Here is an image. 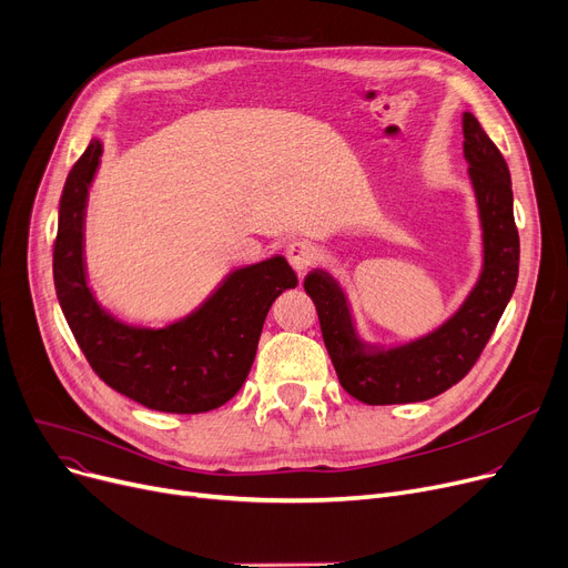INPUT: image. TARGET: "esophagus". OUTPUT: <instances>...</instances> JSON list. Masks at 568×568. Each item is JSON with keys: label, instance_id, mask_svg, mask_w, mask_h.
<instances>
[{"label": "esophagus", "instance_id": "1", "mask_svg": "<svg viewBox=\"0 0 568 568\" xmlns=\"http://www.w3.org/2000/svg\"><path fill=\"white\" fill-rule=\"evenodd\" d=\"M316 258H318V252L312 242H305V240L293 242V245L288 247V261L295 270H298V273H307Z\"/></svg>", "mask_w": 568, "mask_h": 568}]
</instances>
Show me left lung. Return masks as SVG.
Returning a JSON list of instances; mask_svg holds the SVG:
<instances>
[{
  "label": "left lung",
  "mask_w": 568,
  "mask_h": 568,
  "mask_svg": "<svg viewBox=\"0 0 568 568\" xmlns=\"http://www.w3.org/2000/svg\"><path fill=\"white\" fill-rule=\"evenodd\" d=\"M465 159L483 226V273L442 328L395 348L358 339L337 282L314 270L305 291L316 305L323 342L342 388L365 404H407L448 390L478 361L518 282L520 237L513 220L510 173L501 152L471 113L463 118Z\"/></svg>",
  "instance_id": "left-lung-1"
}]
</instances>
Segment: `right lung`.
<instances>
[{
    "mask_svg": "<svg viewBox=\"0 0 568 568\" xmlns=\"http://www.w3.org/2000/svg\"><path fill=\"white\" fill-rule=\"evenodd\" d=\"M103 148L94 139L60 199L52 277L69 328L103 384L166 414H203L226 404L252 369L263 321L298 277L284 256L240 267L186 318L166 328H133L105 314L85 280L83 220Z\"/></svg>",
    "mask_w": 568,
    "mask_h": 568,
    "instance_id": "right-lung-1",
    "label": "right lung"
}]
</instances>
